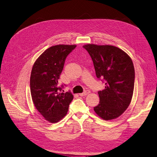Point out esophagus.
I'll return each mask as SVG.
<instances>
[{
  "mask_svg": "<svg viewBox=\"0 0 157 157\" xmlns=\"http://www.w3.org/2000/svg\"><path fill=\"white\" fill-rule=\"evenodd\" d=\"M89 93H90V91H89L88 90H86L84 91V92L80 93V94H79V96H84L87 95L88 94H89Z\"/></svg>",
  "mask_w": 157,
  "mask_h": 157,
  "instance_id": "34e87169",
  "label": "esophagus"
}]
</instances>
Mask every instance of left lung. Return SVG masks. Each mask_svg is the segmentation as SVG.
<instances>
[{"instance_id": "1", "label": "left lung", "mask_w": 157, "mask_h": 157, "mask_svg": "<svg viewBox=\"0 0 157 157\" xmlns=\"http://www.w3.org/2000/svg\"><path fill=\"white\" fill-rule=\"evenodd\" d=\"M90 55L96 77L105 83L98 94L100 102L94 112L105 120L119 117L128 108L132 98L135 69L129 56L112 45L88 44L83 46Z\"/></svg>"}]
</instances>
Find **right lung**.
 <instances>
[{
  "label": "right lung",
  "mask_w": 157,
  "mask_h": 157,
  "mask_svg": "<svg viewBox=\"0 0 157 157\" xmlns=\"http://www.w3.org/2000/svg\"><path fill=\"white\" fill-rule=\"evenodd\" d=\"M75 45H57L46 49L36 61L31 73L30 91L33 104L46 120L57 123L68 112L73 95L61 92L59 79L67 57Z\"/></svg>",
  "instance_id": "1"
}]
</instances>
